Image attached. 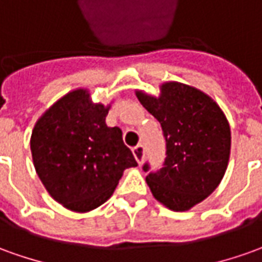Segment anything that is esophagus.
Returning <instances> with one entry per match:
<instances>
[{
    "label": "esophagus",
    "instance_id": "obj_1",
    "mask_svg": "<svg viewBox=\"0 0 262 262\" xmlns=\"http://www.w3.org/2000/svg\"><path fill=\"white\" fill-rule=\"evenodd\" d=\"M133 156L138 161L139 165H142V162L145 159V146L138 145L136 147H133Z\"/></svg>",
    "mask_w": 262,
    "mask_h": 262
}]
</instances>
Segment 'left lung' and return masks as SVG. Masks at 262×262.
<instances>
[{
  "instance_id": "obj_1",
  "label": "left lung",
  "mask_w": 262,
  "mask_h": 262,
  "mask_svg": "<svg viewBox=\"0 0 262 262\" xmlns=\"http://www.w3.org/2000/svg\"><path fill=\"white\" fill-rule=\"evenodd\" d=\"M142 106L158 119L166 140L163 168L146 176L162 205L183 212L212 193L225 175L231 129L216 101L179 81L161 84V94L136 92ZM143 170H149L145 163Z\"/></svg>"
}]
</instances>
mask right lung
<instances>
[{"label": "right lung", "instance_id": "1", "mask_svg": "<svg viewBox=\"0 0 262 262\" xmlns=\"http://www.w3.org/2000/svg\"><path fill=\"white\" fill-rule=\"evenodd\" d=\"M108 108L76 89L47 108L31 133L37 175L50 196L74 212L104 204L124 169L138 166L122 130L106 124Z\"/></svg>", "mask_w": 262, "mask_h": 262}]
</instances>
